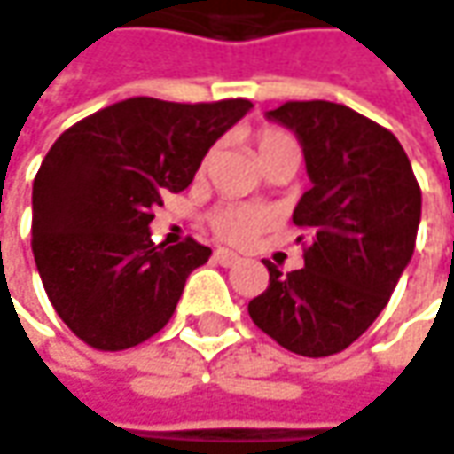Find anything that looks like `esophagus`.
<instances>
[{
  "mask_svg": "<svg viewBox=\"0 0 454 454\" xmlns=\"http://www.w3.org/2000/svg\"><path fill=\"white\" fill-rule=\"evenodd\" d=\"M215 261L219 262V265H235V262H239V255H238V253H232V250L216 247V250H215Z\"/></svg>",
  "mask_w": 454,
  "mask_h": 454,
  "instance_id": "34e87169",
  "label": "esophagus"
}]
</instances>
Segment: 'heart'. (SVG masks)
<instances>
[{
    "label": "heart",
    "mask_w": 454,
    "mask_h": 454,
    "mask_svg": "<svg viewBox=\"0 0 454 454\" xmlns=\"http://www.w3.org/2000/svg\"><path fill=\"white\" fill-rule=\"evenodd\" d=\"M288 143H294V140L276 127H265L255 137L261 160ZM207 163H209V155L204 158V166ZM270 222H273V215L258 204H219L209 215V224L216 232V238H222L224 242H235V245H245L253 238H258L262 230L270 227Z\"/></svg>",
    "instance_id": "heart-1"
}]
</instances>
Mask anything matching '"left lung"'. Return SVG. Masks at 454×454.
Listing matches in <instances>:
<instances>
[{
	"instance_id": "left-lung-1",
	"label": "left lung",
	"mask_w": 454,
	"mask_h": 454,
	"mask_svg": "<svg viewBox=\"0 0 454 454\" xmlns=\"http://www.w3.org/2000/svg\"><path fill=\"white\" fill-rule=\"evenodd\" d=\"M296 135L311 189L294 209L304 268L281 273L247 311L281 348L325 357L350 348L388 304L414 255L421 192L394 132L345 104L286 102L265 112Z\"/></svg>"
}]
</instances>
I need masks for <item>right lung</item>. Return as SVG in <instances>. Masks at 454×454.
Masks as SVG:
<instances>
[{
    "mask_svg": "<svg viewBox=\"0 0 454 454\" xmlns=\"http://www.w3.org/2000/svg\"><path fill=\"white\" fill-rule=\"evenodd\" d=\"M247 99L176 104L135 97L68 127L33 184V255L45 294L79 340L127 350L168 325L212 250L155 245L153 207L184 192Z\"/></svg>",
    "mask_w": 454,
    "mask_h": 454,
    "instance_id": "add662e5",
    "label": "right lung"
}]
</instances>
